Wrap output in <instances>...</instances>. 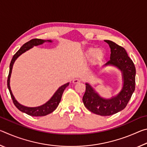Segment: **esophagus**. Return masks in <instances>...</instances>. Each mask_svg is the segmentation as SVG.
I'll return each instance as SVG.
<instances>
[{"mask_svg": "<svg viewBox=\"0 0 147 147\" xmlns=\"http://www.w3.org/2000/svg\"><path fill=\"white\" fill-rule=\"evenodd\" d=\"M80 82V80L78 79V78H75L73 80V84H78Z\"/></svg>", "mask_w": 147, "mask_h": 147, "instance_id": "obj_1", "label": "esophagus"}]
</instances>
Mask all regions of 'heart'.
<instances>
[{"label": "heart", "mask_w": 147, "mask_h": 147, "mask_svg": "<svg viewBox=\"0 0 147 147\" xmlns=\"http://www.w3.org/2000/svg\"><path fill=\"white\" fill-rule=\"evenodd\" d=\"M106 57V53L104 50L99 48L95 49L91 47L86 50L85 53V58L89 61H93L96 63H101Z\"/></svg>", "instance_id": "1"}]
</instances>
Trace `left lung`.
<instances>
[{
	"instance_id": "left-lung-1",
	"label": "left lung",
	"mask_w": 147,
	"mask_h": 147,
	"mask_svg": "<svg viewBox=\"0 0 147 147\" xmlns=\"http://www.w3.org/2000/svg\"><path fill=\"white\" fill-rule=\"evenodd\" d=\"M111 49L110 59L104 66H113L121 71L123 88L115 96L104 98L99 95L93 87L86 83L83 102L92 113L101 116L113 115L123 110L127 105L135 90L136 67L123 47L109 40H104Z\"/></svg>"
}]
</instances>
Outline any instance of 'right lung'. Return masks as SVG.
Segmentation results:
<instances>
[{
	"label": "right lung",
	"instance_id": "1",
	"mask_svg": "<svg viewBox=\"0 0 147 147\" xmlns=\"http://www.w3.org/2000/svg\"><path fill=\"white\" fill-rule=\"evenodd\" d=\"M45 42H53L52 40H43V39H33L32 40L29 41L27 42V43H24L23 46H22L20 49L19 50L17 53L14 54L13 58L11 59L10 65H9V72L8 77V81H7V84H8V88L9 89V93H10L12 100L13 102V104L15 106L17 107V108L19 109L20 111H22V112L28 114L29 115L31 116H34V117H41V116H45L48 115V114L51 113L55 110L57 108V107L58 106L59 103L60 102L62 94H63V91L67 87L69 86V82L67 83L64 85L61 86V87L57 89V91L54 93V94L53 95V96L49 99V100L46 103L39 106L37 107H27L24 106L22 104H19L17 100L15 98L13 93H12L11 88H10V85H9V82H10V77L11 74V71H12V68H13V65L15 63V61L16 60L17 58H18L19 56H21L22 54L25 53L26 51H28L32 47L34 46H38L39 45L43 44Z\"/></svg>",
	"mask_w": 147,
	"mask_h": 147
}]
</instances>
